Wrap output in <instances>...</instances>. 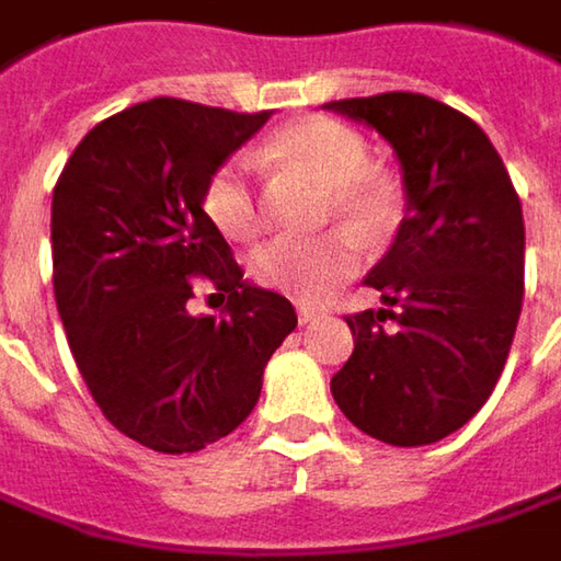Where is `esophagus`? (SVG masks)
Masks as SVG:
<instances>
[{
    "instance_id": "esophagus-1",
    "label": "esophagus",
    "mask_w": 561,
    "mask_h": 561,
    "mask_svg": "<svg viewBox=\"0 0 561 561\" xmlns=\"http://www.w3.org/2000/svg\"><path fill=\"white\" fill-rule=\"evenodd\" d=\"M319 316H322V312H319L316 306H300V309H297V319H300V325H309V322H316Z\"/></svg>"
}]
</instances>
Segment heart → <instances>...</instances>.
<instances>
[{
	"instance_id": "heart-1",
	"label": "heart",
	"mask_w": 561,
	"mask_h": 561,
	"mask_svg": "<svg viewBox=\"0 0 561 561\" xmlns=\"http://www.w3.org/2000/svg\"><path fill=\"white\" fill-rule=\"evenodd\" d=\"M259 162L267 169H294L329 187V214H341L367 236H380L399 217L396 187L370 169V149L364 137L339 121L306 117L280 127L259 149ZM204 210L232 239H252L259 232V194L242 159L222 162L207 179ZM360 255V239L351 229H332L316 239L284 236L261 245L252 271L264 287L302 302H319L357 274Z\"/></svg>"
}]
</instances>
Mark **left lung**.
Returning <instances> with one entry per match:
<instances>
[{"mask_svg": "<svg viewBox=\"0 0 561 561\" xmlns=\"http://www.w3.org/2000/svg\"><path fill=\"white\" fill-rule=\"evenodd\" d=\"M322 107L374 127L405 187V220L367 274L386 309L347 316L354 354L332 396L364 434L424 447L460 431L504 370L524 302L520 197L482 127L444 101L386 92Z\"/></svg>", "mask_w": 561, "mask_h": 561, "instance_id": "left-lung-1", "label": "left lung"}]
</instances>
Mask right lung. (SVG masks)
Masks as SVG:
<instances>
[{
	"instance_id": "obj_1",
	"label": "right lung",
	"mask_w": 561,
	"mask_h": 561,
	"mask_svg": "<svg viewBox=\"0 0 561 561\" xmlns=\"http://www.w3.org/2000/svg\"><path fill=\"white\" fill-rule=\"evenodd\" d=\"M267 117L142 101L92 127L54 187V294L76 367L104 419L156 454L236 431L297 329L290 300L249 284L204 214L207 179ZM194 276L230 294L220 320L186 312Z\"/></svg>"
}]
</instances>
